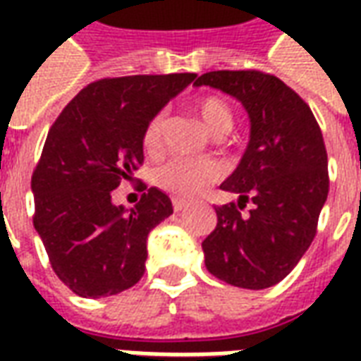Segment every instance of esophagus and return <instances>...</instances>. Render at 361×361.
I'll use <instances>...</instances> for the list:
<instances>
[{"label": "esophagus", "mask_w": 361, "mask_h": 361, "mask_svg": "<svg viewBox=\"0 0 361 361\" xmlns=\"http://www.w3.org/2000/svg\"><path fill=\"white\" fill-rule=\"evenodd\" d=\"M172 204H173V211H176V212L185 211V209H188V207H189L188 201H183V199H173Z\"/></svg>", "instance_id": "esophagus-1"}]
</instances>
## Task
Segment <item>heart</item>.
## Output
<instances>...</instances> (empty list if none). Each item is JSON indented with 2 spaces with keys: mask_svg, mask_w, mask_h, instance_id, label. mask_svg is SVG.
Masks as SVG:
<instances>
[{
  "mask_svg": "<svg viewBox=\"0 0 361 361\" xmlns=\"http://www.w3.org/2000/svg\"><path fill=\"white\" fill-rule=\"evenodd\" d=\"M197 111L203 119L204 127L212 135H226L234 127V110L226 100L219 96H204L197 102ZM166 114L157 111L147 121L142 131V147L149 154H158L164 141ZM222 168L212 160H193V158H172L157 173L158 185L180 199H193L220 180Z\"/></svg>",
  "mask_w": 361,
  "mask_h": 361,
  "instance_id": "heart-1",
  "label": "heart"
}]
</instances>
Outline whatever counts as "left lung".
<instances>
[{"label": "left lung", "instance_id": "obj_1", "mask_svg": "<svg viewBox=\"0 0 361 361\" xmlns=\"http://www.w3.org/2000/svg\"><path fill=\"white\" fill-rule=\"evenodd\" d=\"M201 85L238 98L251 121L250 145L220 185L238 203L214 207L219 220L203 242L204 265L232 286H274L317 234L329 193L323 133L310 106L274 75L211 71L197 77Z\"/></svg>", "mask_w": 361, "mask_h": 361}]
</instances>
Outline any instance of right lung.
I'll return each mask as SVG.
<instances>
[{"label": "right lung", "mask_w": 361, "mask_h": 361, "mask_svg": "<svg viewBox=\"0 0 361 361\" xmlns=\"http://www.w3.org/2000/svg\"><path fill=\"white\" fill-rule=\"evenodd\" d=\"M195 73L131 75L87 85L48 131L32 172L35 228L69 290L106 298L145 274L147 238L173 212L170 197L147 189L126 211L111 191L142 164V131Z\"/></svg>", "instance_id": "add662e5"}]
</instances>
